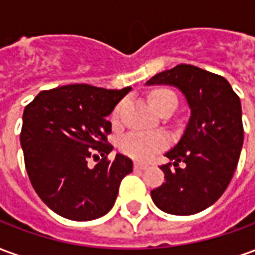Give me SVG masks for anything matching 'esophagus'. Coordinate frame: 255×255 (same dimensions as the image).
<instances>
[{
  "instance_id": "obj_1",
  "label": "esophagus",
  "mask_w": 255,
  "mask_h": 255,
  "mask_svg": "<svg viewBox=\"0 0 255 255\" xmlns=\"http://www.w3.org/2000/svg\"><path fill=\"white\" fill-rule=\"evenodd\" d=\"M133 166H135V169H146L149 165H147V164H143V162H135Z\"/></svg>"
}]
</instances>
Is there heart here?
Segmentation results:
<instances>
[{
	"label": "heart",
	"mask_w": 255,
	"mask_h": 255,
	"mask_svg": "<svg viewBox=\"0 0 255 255\" xmlns=\"http://www.w3.org/2000/svg\"><path fill=\"white\" fill-rule=\"evenodd\" d=\"M169 101H177L176 95L169 90H158L151 95V104L157 112L166 105ZM122 105H117L112 113V119L117 120ZM168 144V138L164 133L155 132H131L122 139V149L124 153L136 160H147L151 155L160 151Z\"/></svg>",
	"instance_id": "heart-1"
}]
</instances>
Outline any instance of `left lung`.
<instances>
[{
    "mask_svg": "<svg viewBox=\"0 0 255 255\" xmlns=\"http://www.w3.org/2000/svg\"><path fill=\"white\" fill-rule=\"evenodd\" d=\"M146 84L175 86L191 109L182 139L165 154L171 162L160 166L165 182L151 191V199L165 213H199L223 195L238 166L243 146L241 100L227 79L188 64L157 73Z\"/></svg>",
    "mask_w": 255,
    "mask_h": 255,
    "instance_id": "8db88e82",
    "label": "left lung"
}]
</instances>
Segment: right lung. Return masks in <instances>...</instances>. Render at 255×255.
Returning a JSON list of instances; mask_svg holds the SVG:
<instances>
[{
    "instance_id": "obj_1",
    "label": "right lung",
    "mask_w": 255,
    "mask_h": 255,
    "mask_svg": "<svg viewBox=\"0 0 255 255\" xmlns=\"http://www.w3.org/2000/svg\"><path fill=\"white\" fill-rule=\"evenodd\" d=\"M131 87L108 90L68 84L45 90L25 106L20 143L32 187L47 208L73 221L105 216L115 205L132 161L123 154L108 160L113 146L106 120ZM103 155L94 167L91 156Z\"/></svg>"
}]
</instances>
